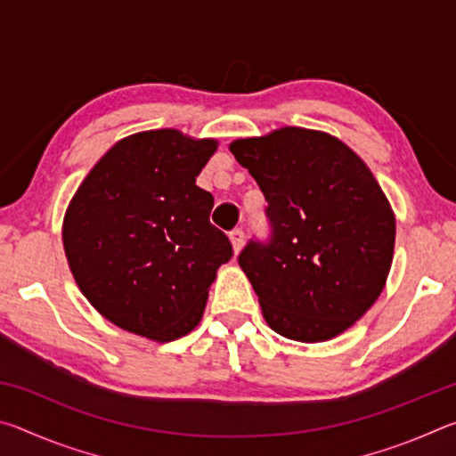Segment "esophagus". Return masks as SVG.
<instances>
[{
  "label": "esophagus",
  "instance_id": "34e87169",
  "mask_svg": "<svg viewBox=\"0 0 456 456\" xmlns=\"http://www.w3.org/2000/svg\"><path fill=\"white\" fill-rule=\"evenodd\" d=\"M229 239H231V245H233V251H235V256L239 251H241V247H243V241H245V233L241 229H233L229 233Z\"/></svg>",
  "mask_w": 456,
  "mask_h": 456
}]
</instances>
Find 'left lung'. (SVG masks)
I'll use <instances>...</instances> for the list:
<instances>
[{
  "instance_id": "obj_1",
  "label": "left lung",
  "mask_w": 456,
  "mask_h": 456,
  "mask_svg": "<svg viewBox=\"0 0 456 456\" xmlns=\"http://www.w3.org/2000/svg\"><path fill=\"white\" fill-rule=\"evenodd\" d=\"M229 151L267 200L272 237L239 253L267 326L307 344L352 328L384 289L396 237L364 160L339 138L299 126L239 138Z\"/></svg>"
}]
</instances>
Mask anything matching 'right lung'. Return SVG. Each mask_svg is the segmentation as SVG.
Instances as JSON below:
<instances>
[{
  "label": "right lung",
  "mask_w": 456,
  "mask_h": 456,
  "mask_svg": "<svg viewBox=\"0 0 456 456\" xmlns=\"http://www.w3.org/2000/svg\"><path fill=\"white\" fill-rule=\"evenodd\" d=\"M215 138L175 128L122 138L68 205V265L108 322L154 342L187 336L203 318L217 269L233 256L211 225L213 195L197 176Z\"/></svg>",
  "instance_id": "right-lung-1"
}]
</instances>
